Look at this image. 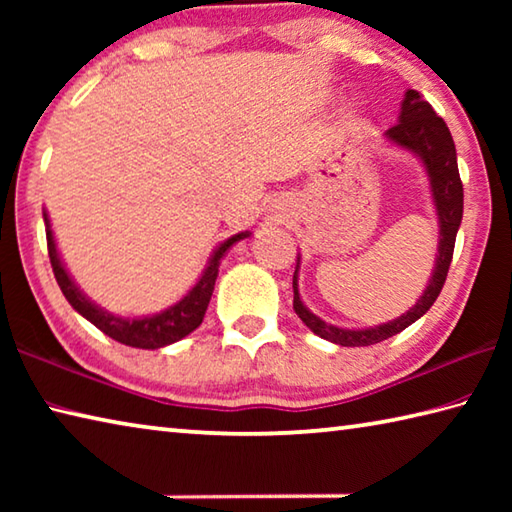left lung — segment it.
<instances>
[{"instance_id": "obj_1", "label": "left lung", "mask_w": 512, "mask_h": 512, "mask_svg": "<svg viewBox=\"0 0 512 512\" xmlns=\"http://www.w3.org/2000/svg\"><path fill=\"white\" fill-rule=\"evenodd\" d=\"M386 140L400 146V149L413 153L424 164V171L429 176L431 198L436 205L438 216V255L436 264H433L431 280L427 282V289L422 291L418 302L402 314L400 318L388 320L375 327L363 329H348L336 327L325 323L323 318L311 314L305 302L300 298L298 291V268H300V255L296 262V273H293V309H296L298 318L305 323L311 332L318 334L320 339L332 341L343 348H361V345H375L379 341L391 339V336L400 334L402 329L413 325L415 320L422 318L436 302L438 293L443 291V284L447 280L449 264H452L456 232L461 228L463 219V183L458 176V162H456V146L449 133L443 117L436 115L427 101H424L418 90H406L404 101L400 106V119L393 128L386 131Z\"/></svg>"}]
</instances>
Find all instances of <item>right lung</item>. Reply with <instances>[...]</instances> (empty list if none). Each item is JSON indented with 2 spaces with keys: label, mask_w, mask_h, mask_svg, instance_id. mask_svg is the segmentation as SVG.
I'll use <instances>...</instances> for the list:
<instances>
[{
  "label": "right lung",
  "mask_w": 512,
  "mask_h": 512,
  "mask_svg": "<svg viewBox=\"0 0 512 512\" xmlns=\"http://www.w3.org/2000/svg\"><path fill=\"white\" fill-rule=\"evenodd\" d=\"M42 216H45V225H47V248H49L51 268H54L58 287L63 291V296L67 298L69 305L79 311L83 318H88L94 327H99L103 334H108L110 339H115L124 345H131V348H140V350H158V348H164V345L176 343L180 339H185L187 334H192L194 329L203 323V316L207 311V305H210V298L214 291L216 275H219L221 259L232 246L237 244V241L250 237V232H239V235H232L230 239L221 241V244L214 248V253L210 255V262H207L205 271L201 273V277H198V282L176 302V305L167 307L164 311H160V314L131 318V316L110 314V311L99 307L97 302H92L79 287H76L72 275L67 273L63 259H60L54 230H51L47 212H42Z\"/></svg>",
  "instance_id": "1"
}]
</instances>
